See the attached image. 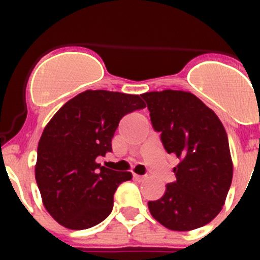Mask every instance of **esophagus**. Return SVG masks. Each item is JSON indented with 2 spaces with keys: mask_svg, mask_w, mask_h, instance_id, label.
Listing matches in <instances>:
<instances>
[{
  "mask_svg": "<svg viewBox=\"0 0 260 260\" xmlns=\"http://www.w3.org/2000/svg\"><path fill=\"white\" fill-rule=\"evenodd\" d=\"M133 179H135L136 181H143V180H146V176H143V175H133Z\"/></svg>",
  "mask_w": 260,
  "mask_h": 260,
  "instance_id": "obj_1",
  "label": "esophagus"
}]
</instances>
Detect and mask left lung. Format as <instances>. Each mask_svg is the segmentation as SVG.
<instances>
[{"mask_svg": "<svg viewBox=\"0 0 260 260\" xmlns=\"http://www.w3.org/2000/svg\"><path fill=\"white\" fill-rule=\"evenodd\" d=\"M152 127L167 153L179 158L176 181L148 201L152 216L170 230L188 232L209 224L220 211L233 180L226 132L217 115L188 91L142 94Z\"/></svg>", "mask_w": 260, "mask_h": 260, "instance_id": "8db88e82", "label": "left lung"}]
</instances>
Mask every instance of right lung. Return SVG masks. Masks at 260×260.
Wrapping results in <instances>:
<instances>
[{
	"label": "right lung",
	"instance_id": "right-lung-1",
	"mask_svg": "<svg viewBox=\"0 0 260 260\" xmlns=\"http://www.w3.org/2000/svg\"><path fill=\"white\" fill-rule=\"evenodd\" d=\"M145 107L140 95L85 90L48 123L38 146L35 179L44 206L62 226L89 229L111 214L115 190L132 174L109 170L95 159L112 152L119 120Z\"/></svg>",
	"mask_w": 260,
	"mask_h": 260
}]
</instances>
